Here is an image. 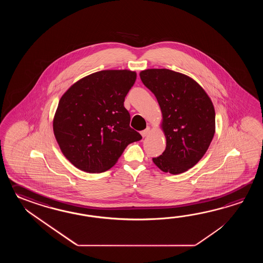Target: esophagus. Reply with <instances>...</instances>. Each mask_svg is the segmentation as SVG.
Segmentation results:
<instances>
[{"label": "esophagus", "mask_w": 263, "mask_h": 263, "mask_svg": "<svg viewBox=\"0 0 263 263\" xmlns=\"http://www.w3.org/2000/svg\"><path fill=\"white\" fill-rule=\"evenodd\" d=\"M149 132H151V128H149V127H147L146 129H144V130H142V132H141V135H142L143 137H145L147 134H149Z\"/></svg>", "instance_id": "34e87169"}]
</instances>
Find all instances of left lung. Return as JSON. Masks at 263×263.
<instances>
[{
	"label": "left lung",
	"instance_id": "8db88e82",
	"mask_svg": "<svg viewBox=\"0 0 263 263\" xmlns=\"http://www.w3.org/2000/svg\"><path fill=\"white\" fill-rule=\"evenodd\" d=\"M156 97L162 114L166 147L152 161L165 173H183L204 156L215 133V112L201 86L184 74L166 68L140 72Z\"/></svg>",
	"mask_w": 263,
	"mask_h": 263
}]
</instances>
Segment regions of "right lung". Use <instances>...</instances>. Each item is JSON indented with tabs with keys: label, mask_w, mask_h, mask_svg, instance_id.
Here are the masks:
<instances>
[{
	"label": "right lung",
	"mask_w": 263,
	"mask_h": 263,
	"mask_svg": "<svg viewBox=\"0 0 263 263\" xmlns=\"http://www.w3.org/2000/svg\"><path fill=\"white\" fill-rule=\"evenodd\" d=\"M136 73L101 70L81 79L62 96L53 133L63 154L76 167L101 173L118 162L128 145L142 139L129 127L125 97Z\"/></svg>",
	"instance_id": "1"
}]
</instances>
